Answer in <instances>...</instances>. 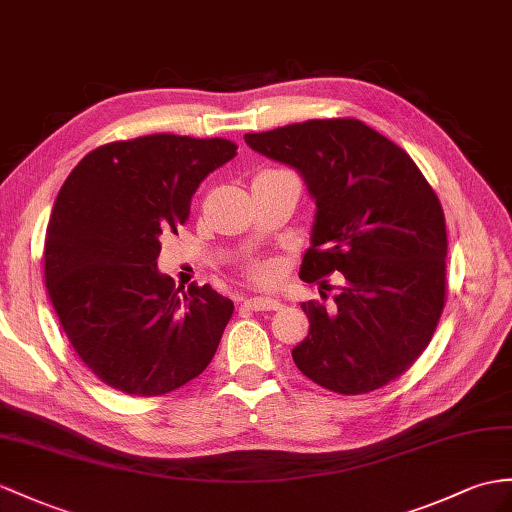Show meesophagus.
<instances>
[{"label":"esophagus","mask_w":512,"mask_h":512,"mask_svg":"<svg viewBox=\"0 0 512 512\" xmlns=\"http://www.w3.org/2000/svg\"><path fill=\"white\" fill-rule=\"evenodd\" d=\"M241 308L245 310H254V313H263V310H280L282 304L276 302V299H263V297H254V299H241Z\"/></svg>","instance_id":"1"}]
</instances>
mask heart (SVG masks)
<instances>
[{
  "label": "heart",
  "mask_w": 512,
  "mask_h": 512,
  "mask_svg": "<svg viewBox=\"0 0 512 512\" xmlns=\"http://www.w3.org/2000/svg\"><path fill=\"white\" fill-rule=\"evenodd\" d=\"M241 273L249 284L258 286V289H269L278 282L280 267L271 258H249L247 263L241 265Z\"/></svg>",
  "instance_id": "heart-1"
}]
</instances>
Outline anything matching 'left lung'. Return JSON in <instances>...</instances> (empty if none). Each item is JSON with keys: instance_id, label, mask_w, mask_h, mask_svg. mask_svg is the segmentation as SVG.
Listing matches in <instances>:
<instances>
[{"instance_id": "obj_1", "label": "left lung", "mask_w": 512, "mask_h": 512, "mask_svg": "<svg viewBox=\"0 0 512 512\" xmlns=\"http://www.w3.org/2000/svg\"><path fill=\"white\" fill-rule=\"evenodd\" d=\"M254 152L295 167L317 204L299 278L328 284L332 308L304 302L297 369L360 395L397 380L426 350L445 306L447 232L439 197L402 147L358 119H310L245 134Z\"/></svg>"}]
</instances>
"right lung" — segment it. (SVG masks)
I'll return each mask as SVG.
<instances>
[{"instance_id":"right-lung-1","label":"right lung","mask_w":512,"mask_h":512,"mask_svg":"<svg viewBox=\"0 0 512 512\" xmlns=\"http://www.w3.org/2000/svg\"><path fill=\"white\" fill-rule=\"evenodd\" d=\"M236 156L228 139L147 134L86 154L56 197L45 232V286L73 350L104 384L156 397L213 360L234 304L189 291L156 267L202 180Z\"/></svg>"}]
</instances>
